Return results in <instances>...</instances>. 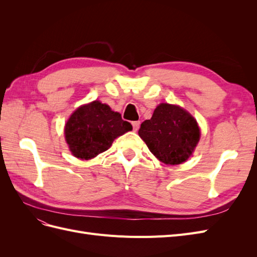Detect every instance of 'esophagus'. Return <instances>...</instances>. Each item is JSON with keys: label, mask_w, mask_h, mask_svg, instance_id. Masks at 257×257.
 Segmentation results:
<instances>
[{"label": "esophagus", "mask_w": 257, "mask_h": 257, "mask_svg": "<svg viewBox=\"0 0 257 257\" xmlns=\"http://www.w3.org/2000/svg\"><path fill=\"white\" fill-rule=\"evenodd\" d=\"M132 125H133L134 132H137L139 126H141V122H139V121H134V122H132Z\"/></svg>", "instance_id": "obj_1"}]
</instances>
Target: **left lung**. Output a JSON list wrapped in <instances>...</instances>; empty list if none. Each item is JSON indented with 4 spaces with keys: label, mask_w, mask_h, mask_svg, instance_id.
Segmentation results:
<instances>
[{
    "label": "left lung",
    "mask_w": 257,
    "mask_h": 257,
    "mask_svg": "<svg viewBox=\"0 0 257 257\" xmlns=\"http://www.w3.org/2000/svg\"><path fill=\"white\" fill-rule=\"evenodd\" d=\"M138 135L151 153L167 165H178L188 160L199 142L196 120L183 108L162 103L152 118L142 123Z\"/></svg>",
    "instance_id": "1"
}]
</instances>
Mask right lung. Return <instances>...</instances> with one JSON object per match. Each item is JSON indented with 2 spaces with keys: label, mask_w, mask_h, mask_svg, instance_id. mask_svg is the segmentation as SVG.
Instances as JSON below:
<instances>
[{
  "label": "right lung",
  "mask_w": 257,
  "mask_h": 257,
  "mask_svg": "<svg viewBox=\"0 0 257 257\" xmlns=\"http://www.w3.org/2000/svg\"><path fill=\"white\" fill-rule=\"evenodd\" d=\"M119 112L99 100L80 106L72 113L64 127L65 141L77 159L91 160L108 150L113 141L132 131Z\"/></svg>",
  "instance_id": "add662e5"
}]
</instances>
